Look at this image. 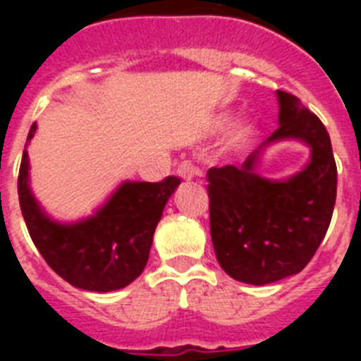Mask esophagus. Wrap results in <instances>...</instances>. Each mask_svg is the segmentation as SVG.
<instances>
[{
	"label": "esophagus",
	"instance_id": "1",
	"mask_svg": "<svg viewBox=\"0 0 361 361\" xmlns=\"http://www.w3.org/2000/svg\"><path fill=\"white\" fill-rule=\"evenodd\" d=\"M177 175L183 178V180H191V178L200 177V170L197 168V166L191 164V161H183L180 164H178Z\"/></svg>",
	"mask_w": 361,
	"mask_h": 361
}]
</instances>
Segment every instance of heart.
<instances>
[{
  "label": "heart",
  "mask_w": 361,
  "mask_h": 361,
  "mask_svg": "<svg viewBox=\"0 0 361 361\" xmlns=\"http://www.w3.org/2000/svg\"><path fill=\"white\" fill-rule=\"evenodd\" d=\"M226 124H228V117H219V119L215 121V128H224ZM253 133V124L251 123H242L240 126H238L237 130H235V133H233V142H240L244 141L245 137L251 135Z\"/></svg>",
  "instance_id": "1"
}]
</instances>
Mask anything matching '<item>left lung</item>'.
Masks as SVG:
<instances>
[{"mask_svg": "<svg viewBox=\"0 0 361 361\" xmlns=\"http://www.w3.org/2000/svg\"><path fill=\"white\" fill-rule=\"evenodd\" d=\"M279 128L242 166L208 170L209 228L220 267L253 286L300 273L324 240L336 200V162L329 133L300 99L279 90ZM286 138L312 148L304 171L286 181L256 173L262 149Z\"/></svg>", "mask_w": 361, "mask_h": 361, "instance_id": "obj_1", "label": "left lung"}]
</instances>
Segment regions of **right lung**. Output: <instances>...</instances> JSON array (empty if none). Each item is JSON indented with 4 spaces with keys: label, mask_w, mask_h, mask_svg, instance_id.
<instances>
[{
    "label": "right lung",
    "mask_w": 361,
    "mask_h": 361,
    "mask_svg": "<svg viewBox=\"0 0 361 361\" xmlns=\"http://www.w3.org/2000/svg\"><path fill=\"white\" fill-rule=\"evenodd\" d=\"M32 124L19 166L18 195L32 242L57 275L85 291L108 293L126 288L145 271L153 233L166 202L180 178L162 183H126L92 216L72 224L50 219L41 209L28 186L27 146L34 133Z\"/></svg>",
    "instance_id": "1"
}]
</instances>
